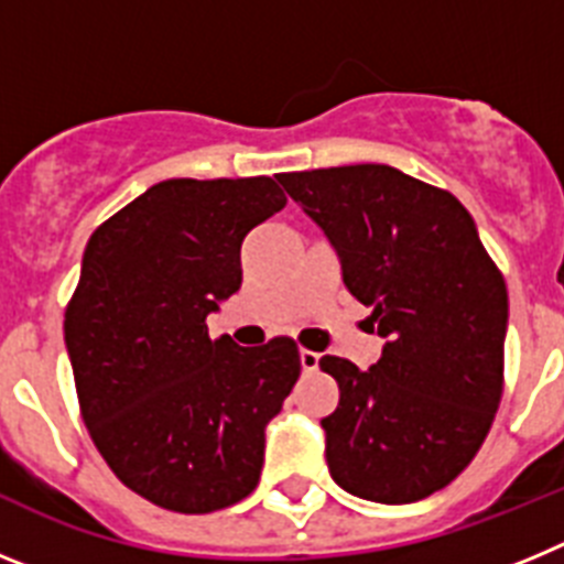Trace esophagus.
<instances>
[{
  "mask_svg": "<svg viewBox=\"0 0 564 564\" xmlns=\"http://www.w3.org/2000/svg\"><path fill=\"white\" fill-rule=\"evenodd\" d=\"M299 364H302V370H305V372H316V367H318V352H313V350H299Z\"/></svg>",
  "mask_w": 564,
  "mask_h": 564,
  "instance_id": "obj_1",
  "label": "esophagus"
}]
</instances>
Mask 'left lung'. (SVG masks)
<instances>
[{"label":"left lung","mask_w":564,"mask_h":564,"mask_svg":"<svg viewBox=\"0 0 564 564\" xmlns=\"http://www.w3.org/2000/svg\"><path fill=\"white\" fill-rule=\"evenodd\" d=\"M322 228L341 282L387 338L358 370L325 356L338 406L322 417L330 477L403 506L449 486L486 441L502 395L508 293L457 197L383 163L279 174Z\"/></svg>","instance_id":"1"}]
</instances>
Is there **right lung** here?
Wrapping results in <instances>:
<instances>
[{
	"instance_id": "1",
	"label": "right lung",
	"mask_w": 564,
	"mask_h": 564,
	"mask_svg": "<svg viewBox=\"0 0 564 564\" xmlns=\"http://www.w3.org/2000/svg\"><path fill=\"white\" fill-rule=\"evenodd\" d=\"M285 203L271 177H174L84 248L64 316L82 415L118 480L154 506L208 514L257 488L299 350L214 341L206 318L242 285V239Z\"/></svg>"
}]
</instances>
